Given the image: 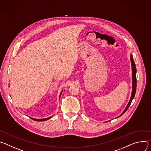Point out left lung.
<instances>
[{
  "label": "left lung",
  "mask_w": 151,
  "mask_h": 151,
  "mask_svg": "<svg viewBox=\"0 0 151 151\" xmlns=\"http://www.w3.org/2000/svg\"><path fill=\"white\" fill-rule=\"evenodd\" d=\"M130 60H131V69H132V92H131V98L129 101L127 106V107H125V109H124V110L123 111V112L118 117H116L115 118H118L119 117H120L121 116H122L126 111L128 109L129 106H130L132 99L134 98L135 94H136V85H137V80H136V64L134 62L133 60V58H132V55L131 54H130Z\"/></svg>",
  "instance_id": "1"
}]
</instances>
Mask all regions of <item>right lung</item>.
Masks as SVG:
<instances>
[{"instance_id":"add662e5","label":"right lung","mask_w":151,"mask_h":151,"mask_svg":"<svg viewBox=\"0 0 151 151\" xmlns=\"http://www.w3.org/2000/svg\"><path fill=\"white\" fill-rule=\"evenodd\" d=\"M62 93V92H60V95H59V99H60V96H61ZM52 117H53V116H50V117H48V118H44V119H35V118H31V117H29V118H31L32 119H33V120L37 121H47V120H48V119H50L51 118H52Z\"/></svg>"}]
</instances>
